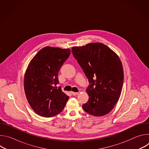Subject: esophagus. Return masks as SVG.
<instances>
[{
    "instance_id": "1",
    "label": "esophagus",
    "mask_w": 149,
    "mask_h": 149,
    "mask_svg": "<svg viewBox=\"0 0 149 149\" xmlns=\"http://www.w3.org/2000/svg\"><path fill=\"white\" fill-rule=\"evenodd\" d=\"M71 94H72L73 95H78V93H75V92H71Z\"/></svg>"
}]
</instances>
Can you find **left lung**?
Wrapping results in <instances>:
<instances>
[{
	"label": "left lung",
	"instance_id": "obj_1",
	"mask_svg": "<svg viewBox=\"0 0 149 149\" xmlns=\"http://www.w3.org/2000/svg\"><path fill=\"white\" fill-rule=\"evenodd\" d=\"M72 52L90 84L86 90L89 100L82 109L97 117L109 113L120 98L123 84L119 57L107 46L97 42L74 47Z\"/></svg>",
	"mask_w": 149,
	"mask_h": 149
}]
</instances>
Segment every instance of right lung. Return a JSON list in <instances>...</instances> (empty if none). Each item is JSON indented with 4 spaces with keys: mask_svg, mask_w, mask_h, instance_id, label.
Masks as SVG:
<instances>
[{
    "mask_svg": "<svg viewBox=\"0 0 149 149\" xmlns=\"http://www.w3.org/2000/svg\"><path fill=\"white\" fill-rule=\"evenodd\" d=\"M71 54L70 49L46 47L33 58L24 78V89L33 111L44 117L60 113L69 97L63 93L59 83L58 72Z\"/></svg>",
    "mask_w": 149,
    "mask_h": 149,
    "instance_id": "right-lung-1",
    "label": "right lung"
}]
</instances>
